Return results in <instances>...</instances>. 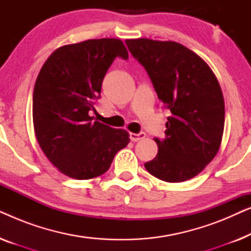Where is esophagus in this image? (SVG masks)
Returning a JSON list of instances; mask_svg holds the SVG:
<instances>
[{"label": "esophagus", "mask_w": 251, "mask_h": 251, "mask_svg": "<svg viewBox=\"0 0 251 251\" xmlns=\"http://www.w3.org/2000/svg\"><path fill=\"white\" fill-rule=\"evenodd\" d=\"M145 132H139V133H133V132H130V139L132 140V142H138V140L145 138Z\"/></svg>", "instance_id": "1"}]
</instances>
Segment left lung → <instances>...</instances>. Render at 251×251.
<instances>
[{"label": "left lung", "mask_w": 251, "mask_h": 251, "mask_svg": "<svg viewBox=\"0 0 251 251\" xmlns=\"http://www.w3.org/2000/svg\"><path fill=\"white\" fill-rule=\"evenodd\" d=\"M126 44L171 112L166 137L155 138L159 151L145 163L146 170L168 183L191 179L221 146L225 121L221 85L204 60L179 43L136 39Z\"/></svg>", "instance_id": "left-lung-1"}]
</instances>
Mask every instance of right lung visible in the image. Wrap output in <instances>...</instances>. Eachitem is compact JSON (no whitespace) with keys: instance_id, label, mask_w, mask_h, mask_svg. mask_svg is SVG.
Returning a JSON list of instances; mask_svg holds the SVG:
<instances>
[{"instance_id":"obj_1","label":"right lung","mask_w":251,"mask_h":251,"mask_svg":"<svg viewBox=\"0 0 251 251\" xmlns=\"http://www.w3.org/2000/svg\"><path fill=\"white\" fill-rule=\"evenodd\" d=\"M128 51L119 39L88 40L64 46L48 58L36 78L33 122L39 145L60 173L91 179L109 169L129 133L90 116L100 98L106 72Z\"/></svg>"}]
</instances>
